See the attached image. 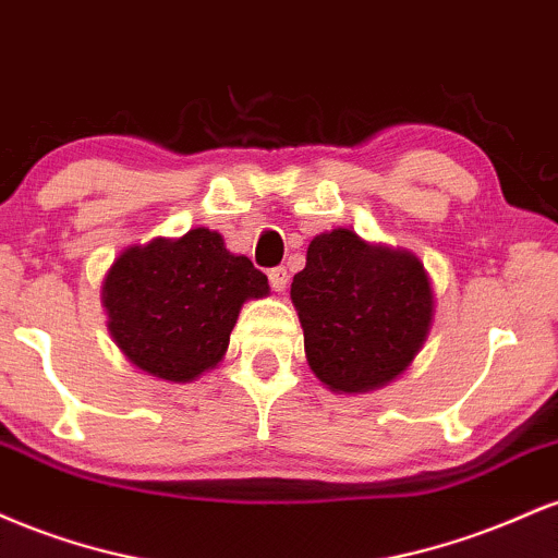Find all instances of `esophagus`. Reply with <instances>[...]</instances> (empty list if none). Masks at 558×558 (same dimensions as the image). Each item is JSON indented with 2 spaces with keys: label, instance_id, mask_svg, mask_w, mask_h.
<instances>
[{
  "label": "esophagus",
  "instance_id": "obj_1",
  "mask_svg": "<svg viewBox=\"0 0 558 558\" xmlns=\"http://www.w3.org/2000/svg\"><path fill=\"white\" fill-rule=\"evenodd\" d=\"M267 278H270V286L275 288V291H286V286H288L286 267H272V270L267 272Z\"/></svg>",
  "mask_w": 558,
  "mask_h": 558
}]
</instances>
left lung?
Listing matches in <instances>:
<instances>
[{"mask_svg": "<svg viewBox=\"0 0 558 558\" xmlns=\"http://www.w3.org/2000/svg\"><path fill=\"white\" fill-rule=\"evenodd\" d=\"M291 299L312 373L343 393L393 380L414 360L433 319L430 280L420 259L369 246L343 228L310 243Z\"/></svg>", "mask_w": 558, "mask_h": 558, "instance_id": "left-lung-1", "label": "left lung"}]
</instances>
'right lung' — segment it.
Listing matches in <instances>:
<instances>
[{"instance_id": "right-lung-1", "label": "right lung", "mask_w": 558, "mask_h": 558, "mask_svg": "<svg viewBox=\"0 0 558 558\" xmlns=\"http://www.w3.org/2000/svg\"><path fill=\"white\" fill-rule=\"evenodd\" d=\"M267 275L235 257L215 230L157 239L114 259L105 278L110 332L123 354L162 380H194L226 354L246 299L267 296Z\"/></svg>"}]
</instances>
